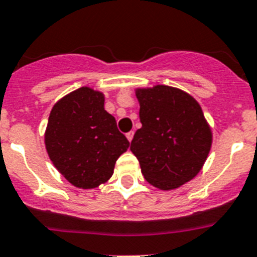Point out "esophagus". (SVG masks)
Listing matches in <instances>:
<instances>
[{
    "label": "esophagus",
    "mask_w": 257,
    "mask_h": 257,
    "mask_svg": "<svg viewBox=\"0 0 257 257\" xmlns=\"http://www.w3.org/2000/svg\"><path fill=\"white\" fill-rule=\"evenodd\" d=\"M126 137H127V139H128V141H133V138H134V131H128V133H127L126 134Z\"/></svg>",
    "instance_id": "obj_1"
}]
</instances>
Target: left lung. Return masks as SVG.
I'll use <instances>...</instances> for the list:
<instances>
[{"label":"left lung","instance_id":"left-lung-1","mask_svg":"<svg viewBox=\"0 0 257 257\" xmlns=\"http://www.w3.org/2000/svg\"><path fill=\"white\" fill-rule=\"evenodd\" d=\"M142 127L130 150L145 179L161 190H174L194 178L206 162L212 134L199 103L170 86L138 90Z\"/></svg>","mask_w":257,"mask_h":257}]
</instances>
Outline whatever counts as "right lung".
<instances>
[{
	"label": "right lung",
	"mask_w": 257,
	"mask_h": 257,
	"mask_svg": "<svg viewBox=\"0 0 257 257\" xmlns=\"http://www.w3.org/2000/svg\"><path fill=\"white\" fill-rule=\"evenodd\" d=\"M103 104V94L81 87L58 100L49 116L47 154L57 170L79 188L107 182L116 159L130 146Z\"/></svg>",
	"instance_id": "add662e5"
}]
</instances>
